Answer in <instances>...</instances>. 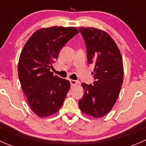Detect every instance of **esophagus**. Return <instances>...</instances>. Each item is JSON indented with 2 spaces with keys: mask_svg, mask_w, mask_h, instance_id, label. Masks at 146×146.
Wrapping results in <instances>:
<instances>
[{
  "mask_svg": "<svg viewBox=\"0 0 146 146\" xmlns=\"http://www.w3.org/2000/svg\"><path fill=\"white\" fill-rule=\"evenodd\" d=\"M70 84H71L72 86H76V85H78L79 84L78 81H76V80H70Z\"/></svg>",
  "mask_w": 146,
  "mask_h": 146,
  "instance_id": "34e87169",
  "label": "esophagus"
}]
</instances>
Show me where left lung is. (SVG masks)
I'll return each mask as SVG.
<instances>
[{
	"label": "left lung",
	"instance_id": "left-lung-1",
	"mask_svg": "<svg viewBox=\"0 0 146 146\" xmlns=\"http://www.w3.org/2000/svg\"><path fill=\"white\" fill-rule=\"evenodd\" d=\"M87 48L88 62L95 65L92 85L82 82L84 95L78 102L82 113L100 118L110 112L118 99L123 84V66L117 44L105 31L79 27Z\"/></svg>",
	"mask_w": 146,
	"mask_h": 146
}]
</instances>
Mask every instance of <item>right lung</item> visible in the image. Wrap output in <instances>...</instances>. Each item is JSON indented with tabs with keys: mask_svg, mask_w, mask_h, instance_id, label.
<instances>
[{
	"mask_svg": "<svg viewBox=\"0 0 146 146\" xmlns=\"http://www.w3.org/2000/svg\"><path fill=\"white\" fill-rule=\"evenodd\" d=\"M79 33L74 27L41 28L29 37L19 58L18 77L31 110L39 117L59 111L70 88L69 80L50 71L62 47Z\"/></svg>",
	"mask_w": 146,
	"mask_h": 146,
	"instance_id": "1",
	"label": "right lung"
}]
</instances>
